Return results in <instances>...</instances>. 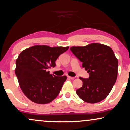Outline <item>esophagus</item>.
Here are the masks:
<instances>
[{
  "instance_id": "obj_1",
  "label": "esophagus",
  "mask_w": 130,
  "mask_h": 130,
  "mask_svg": "<svg viewBox=\"0 0 130 130\" xmlns=\"http://www.w3.org/2000/svg\"><path fill=\"white\" fill-rule=\"evenodd\" d=\"M67 77H68V78H70V79H71V80H73L74 79L75 77H70V76H67Z\"/></svg>"
}]
</instances>
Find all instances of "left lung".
<instances>
[{
	"mask_svg": "<svg viewBox=\"0 0 130 130\" xmlns=\"http://www.w3.org/2000/svg\"><path fill=\"white\" fill-rule=\"evenodd\" d=\"M70 50L89 73L88 78L80 77L83 85L77 95L89 103H96L106 98L115 83L118 61L110 47L98 43L85 47H72Z\"/></svg>",
	"mask_w": 130,
	"mask_h": 130,
	"instance_id": "8db88e82",
	"label": "left lung"
}]
</instances>
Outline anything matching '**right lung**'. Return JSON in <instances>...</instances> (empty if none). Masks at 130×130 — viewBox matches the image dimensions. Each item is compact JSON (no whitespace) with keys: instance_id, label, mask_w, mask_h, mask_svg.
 <instances>
[{"instance_id":"add662e5","label":"right lung","mask_w":130,"mask_h":130,"mask_svg":"<svg viewBox=\"0 0 130 130\" xmlns=\"http://www.w3.org/2000/svg\"><path fill=\"white\" fill-rule=\"evenodd\" d=\"M69 47L35 45L21 52L16 60L15 74L24 94L38 104H47L56 98L67 77L47 71Z\"/></svg>"}]
</instances>
